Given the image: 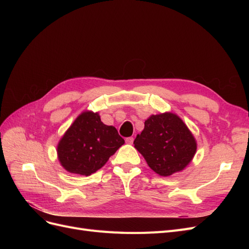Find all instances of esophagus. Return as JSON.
<instances>
[{
  "label": "esophagus",
  "instance_id": "obj_1",
  "mask_svg": "<svg viewBox=\"0 0 249 249\" xmlns=\"http://www.w3.org/2000/svg\"><path fill=\"white\" fill-rule=\"evenodd\" d=\"M133 141H134V138H133V137H127V138H125V142L127 143V144H132Z\"/></svg>",
  "mask_w": 249,
  "mask_h": 249
}]
</instances>
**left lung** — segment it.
Returning <instances> with one entry per match:
<instances>
[{"label":"left lung","mask_w":249,"mask_h":249,"mask_svg":"<svg viewBox=\"0 0 249 249\" xmlns=\"http://www.w3.org/2000/svg\"><path fill=\"white\" fill-rule=\"evenodd\" d=\"M135 147L148 166L162 177L183 170L196 152V142L187 125L176 114L152 115L144 130L134 140Z\"/></svg>","instance_id":"left-lung-1"}]
</instances>
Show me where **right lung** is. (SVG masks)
I'll use <instances>...</instances> for the list:
<instances>
[{
  "instance_id": "right-lung-1",
  "label": "right lung",
  "mask_w": 249,
  "mask_h": 249,
  "mask_svg": "<svg viewBox=\"0 0 249 249\" xmlns=\"http://www.w3.org/2000/svg\"><path fill=\"white\" fill-rule=\"evenodd\" d=\"M124 143L114 126L104 124L97 113L87 111L79 115L60 140L58 158L67 171L90 176Z\"/></svg>"
}]
</instances>
